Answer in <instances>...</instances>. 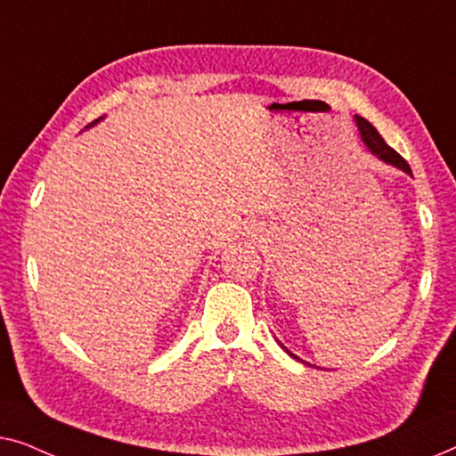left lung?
Instances as JSON below:
<instances>
[{
  "instance_id": "left-lung-1",
  "label": "left lung",
  "mask_w": 456,
  "mask_h": 456,
  "mask_svg": "<svg viewBox=\"0 0 456 456\" xmlns=\"http://www.w3.org/2000/svg\"><path fill=\"white\" fill-rule=\"evenodd\" d=\"M354 122H357V128H359V134H361V141L365 142V147L370 149V151L376 155L378 159H382L384 164H390V166H395V167H398V170H403L404 174H409V176H413V172H411V167H409V164L407 161H404L401 155H398L395 149H392L390 145H386V141L382 139V136H379V133L376 128L371 126L370 122L365 120V118H361V116H354ZM280 346H282V342H280ZM286 353L290 354L292 359H297V361H301L297 357V354H292L289 348L286 346H282Z\"/></svg>"
}]
</instances>
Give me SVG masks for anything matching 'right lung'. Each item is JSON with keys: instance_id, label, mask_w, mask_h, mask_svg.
<instances>
[{"instance_id": "add662e5", "label": "right lung", "mask_w": 456, "mask_h": 456, "mask_svg": "<svg viewBox=\"0 0 456 456\" xmlns=\"http://www.w3.org/2000/svg\"><path fill=\"white\" fill-rule=\"evenodd\" d=\"M102 120H103V118H99V120H95V122H91V124H89V126H86V128H91V126H95V124H97V122H102Z\"/></svg>"}]
</instances>
